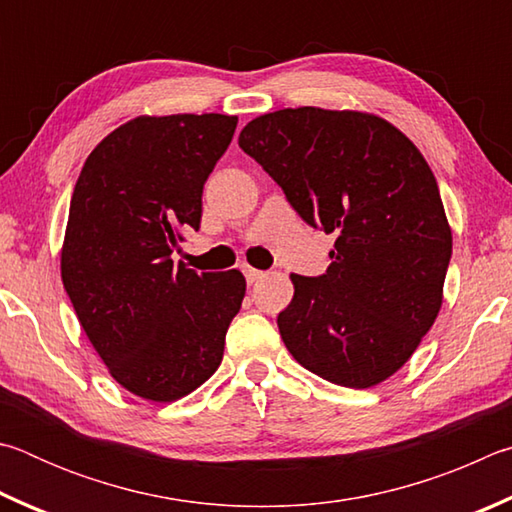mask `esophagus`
Listing matches in <instances>:
<instances>
[{
  "label": "esophagus",
  "instance_id": "obj_1",
  "mask_svg": "<svg viewBox=\"0 0 512 512\" xmlns=\"http://www.w3.org/2000/svg\"><path fill=\"white\" fill-rule=\"evenodd\" d=\"M242 274H245L247 283H258L261 279H265V272L263 270H254V267H249V265L242 267Z\"/></svg>",
  "mask_w": 512,
  "mask_h": 512
}]
</instances>
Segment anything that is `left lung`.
Here are the masks:
<instances>
[{
    "label": "left lung",
    "instance_id": "obj_1",
    "mask_svg": "<svg viewBox=\"0 0 512 512\" xmlns=\"http://www.w3.org/2000/svg\"><path fill=\"white\" fill-rule=\"evenodd\" d=\"M238 146L310 227L335 233L326 274H292L279 312L294 360L369 389L416 351L443 303L452 231L425 157L380 116L297 107L249 121Z\"/></svg>",
    "mask_w": 512,
    "mask_h": 512
}]
</instances>
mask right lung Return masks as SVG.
Segmentation results:
<instances>
[{"mask_svg": "<svg viewBox=\"0 0 512 512\" xmlns=\"http://www.w3.org/2000/svg\"><path fill=\"white\" fill-rule=\"evenodd\" d=\"M236 125L227 114L139 116L98 143L71 195L62 283L112 378L139 398H184L222 362L245 276L197 274L170 254L200 229L204 184Z\"/></svg>", "mask_w": 512, "mask_h": 512, "instance_id": "add662e5", "label": "right lung"}]
</instances>
